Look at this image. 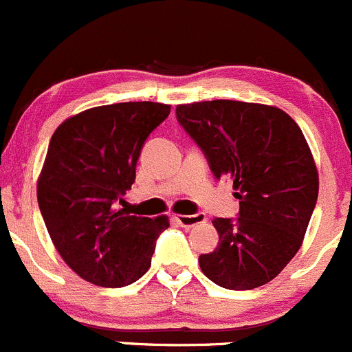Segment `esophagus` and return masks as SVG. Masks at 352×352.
I'll return each instance as SVG.
<instances>
[{
  "instance_id": "obj_1",
  "label": "esophagus",
  "mask_w": 352,
  "mask_h": 352,
  "mask_svg": "<svg viewBox=\"0 0 352 352\" xmlns=\"http://www.w3.org/2000/svg\"><path fill=\"white\" fill-rule=\"evenodd\" d=\"M175 219V222L179 223L181 227H193L195 223H200L205 220V215L203 213H195V215H175L173 217Z\"/></svg>"
}]
</instances>
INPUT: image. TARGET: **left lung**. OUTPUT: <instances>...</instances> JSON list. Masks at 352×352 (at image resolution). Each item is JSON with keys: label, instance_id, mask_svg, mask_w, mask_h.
Masks as SVG:
<instances>
[{"label": "left lung", "instance_id": "1", "mask_svg": "<svg viewBox=\"0 0 352 352\" xmlns=\"http://www.w3.org/2000/svg\"><path fill=\"white\" fill-rule=\"evenodd\" d=\"M176 118L239 200L237 219H213L219 245L198 259L203 274L227 289L270 283L300 249L317 205L302 130L280 108L230 100L179 104Z\"/></svg>", "mask_w": 352, "mask_h": 352}]
</instances>
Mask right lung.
<instances>
[{"mask_svg":"<svg viewBox=\"0 0 352 352\" xmlns=\"http://www.w3.org/2000/svg\"><path fill=\"white\" fill-rule=\"evenodd\" d=\"M171 107L129 101L67 118L54 132L37 198L57 252L82 280L120 288L151 267L168 217L130 215L118 203L135 183V166L149 135Z\"/></svg>","mask_w":352,"mask_h":352,"instance_id":"1","label":"right lung"}]
</instances>
